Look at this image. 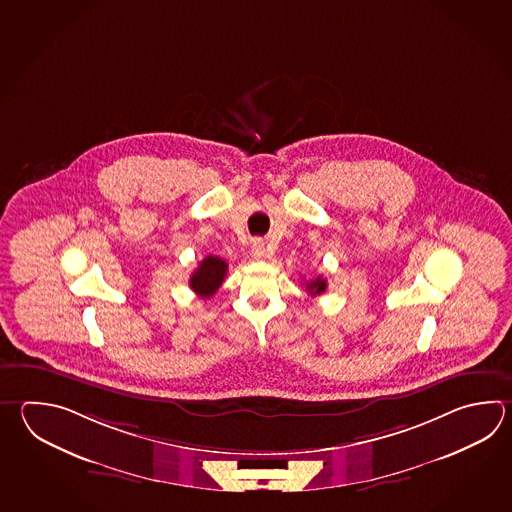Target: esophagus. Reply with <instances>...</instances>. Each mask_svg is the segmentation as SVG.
<instances>
[{
  "instance_id": "1",
  "label": "esophagus",
  "mask_w": 512,
  "mask_h": 512,
  "mask_svg": "<svg viewBox=\"0 0 512 512\" xmlns=\"http://www.w3.org/2000/svg\"><path fill=\"white\" fill-rule=\"evenodd\" d=\"M253 257H255V259H266V248H264V244H255V246H253Z\"/></svg>"
}]
</instances>
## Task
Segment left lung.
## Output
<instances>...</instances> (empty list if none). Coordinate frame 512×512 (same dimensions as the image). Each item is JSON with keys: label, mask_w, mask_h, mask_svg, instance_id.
<instances>
[{"label": "left lung", "mask_w": 512, "mask_h": 512, "mask_svg": "<svg viewBox=\"0 0 512 512\" xmlns=\"http://www.w3.org/2000/svg\"><path fill=\"white\" fill-rule=\"evenodd\" d=\"M306 290L312 293V295H321L326 290V281H324L323 277H317L315 281H310L306 284Z\"/></svg>", "instance_id": "8db88e82"}]
</instances>
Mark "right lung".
I'll return each instance as SVG.
<instances>
[{"label":"right lung","mask_w":512,"mask_h":512,"mask_svg":"<svg viewBox=\"0 0 512 512\" xmlns=\"http://www.w3.org/2000/svg\"><path fill=\"white\" fill-rule=\"evenodd\" d=\"M226 272H228V262L209 255L204 261L200 262L199 268L191 275L189 286L199 297L208 299L219 290L220 284L226 277Z\"/></svg>","instance_id":"1"}]
</instances>
